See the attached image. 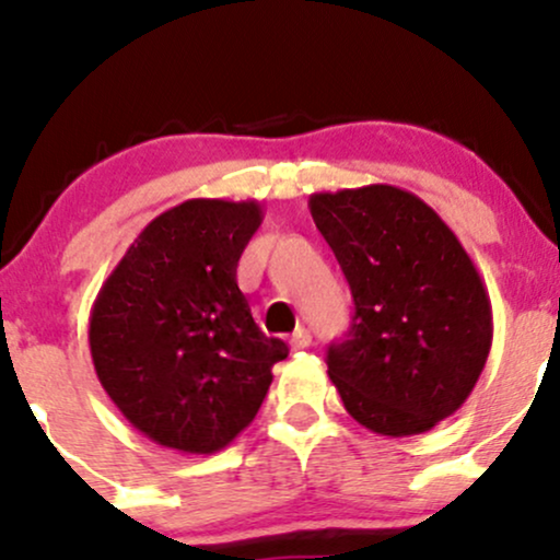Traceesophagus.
<instances>
[{"mask_svg": "<svg viewBox=\"0 0 560 560\" xmlns=\"http://www.w3.org/2000/svg\"><path fill=\"white\" fill-rule=\"evenodd\" d=\"M312 345V334L306 328H296L293 330V336H291V347L293 350H306V347Z\"/></svg>", "mask_w": 560, "mask_h": 560, "instance_id": "esophagus-1", "label": "esophagus"}]
</instances>
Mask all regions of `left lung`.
<instances>
[{
	"label": "left lung",
	"mask_w": 560,
	"mask_h": 560,
	"mask_svg": "<svg viewBox=\"0 0 560 560\" xmlns=\"http://www.w3.org/2000/svg\"><path fill=\"white\" fill-rule=\"evenodd\" d=\"M310 213L350 282L354 315L328 376L354 422L419 435L470 398L491 350V302L446 221L389 184L317 191Z\"/></svg>",
	"instance_id": "obj_1"
}]
</instances>
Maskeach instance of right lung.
<instances>
[{"mask_svg":"<svg viewBox=\"0 0 560 560\" xmlns=\"http://www.w3.org/2000/svg\"><path fill=\"white\" fill-rule=\"evenodd\" d=\"M256 200H186L149 221L90 312L106 395L149 441L184 454L230 446L261 408L285 341L256 326L237 261Z\"/></svg>","mask_w":560,"mask_h":560,"instance_id":"1","label":"right lung"}]
</instances>
